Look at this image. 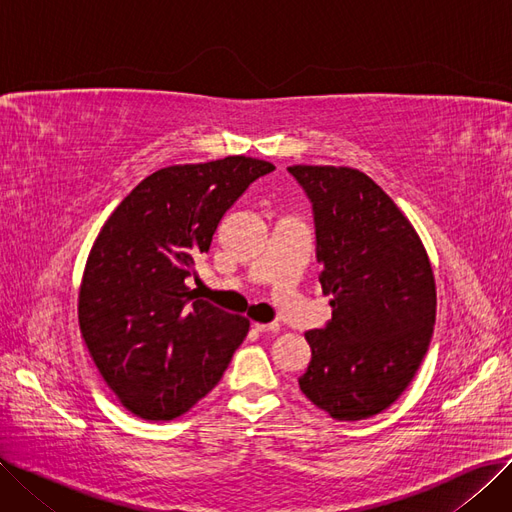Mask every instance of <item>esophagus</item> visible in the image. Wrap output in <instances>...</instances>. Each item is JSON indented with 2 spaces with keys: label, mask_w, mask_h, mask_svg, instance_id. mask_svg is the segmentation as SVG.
I'll return each instance as SVG.
<instances>
[{
  "label": "esophagus",
  "mask_w": 512,
  "mask_h": 512,
  "mask_svg": "<svg viewBox=\"0 0 512 512\" xmlns=\"http://www.w3.org/2000/svg\"><path fill=\"white\" fill-rule=\"evenodd\" d=\"M253 328H255L259 334H265V332H272V334H276V332L280 330V326H278V324H253Z\"/></svg>",
  "instance_id": "obj_1"
}]
</instances>
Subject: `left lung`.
<instances>
[{
  "instance_id": "left-lung-1",
  "label": "left lung",
  "mask_w": 512,
  "mask_h": 512,
  "mask_svg": "<svg viewBox=\"0 0 512 512\" xmlns=\"http://www.w3.org/2000/svg\"><path fill=\"white\" fill-rule=\"evenodd\" d=\"M315 222L321 290L332 319L309 330L303 394L338 421L386 411L407 390L436 324V280L423 242L367 174L290 166Z\"/></svg>"
}]
</instances>
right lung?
<instances>
[{
  "instance_id": "1",
  "label": "right lung",
  "mask_w": 512,
  "mask_h": 512,
  "mask_svg": "<svg viewBox=\"0 0 512 512\" xmlns=\"http://www.w3.org/2000/svg\"><path fill=\"white\" fill-rule=\"evenodd\" d=\"M274 164L230 155L161 168L103 224L78 292V324L105 384L147 421H170L209 394L249 332L186 286L224 213Z\"/></svg>"
}]
</instances>
